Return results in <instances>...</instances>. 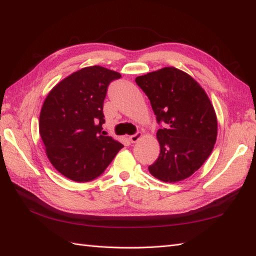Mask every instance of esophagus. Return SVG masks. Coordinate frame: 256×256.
Instances as JSON below:
<instances>
[{
	"mask_svg": "<svg viewBox=\"0 0 256 256\" xmlns=\"http://www.w3.org/2000/svg\"><path fill=\"white\" fill-rule=\"evenodd\" d=\"M142 138V134L141 132H137V134H132V136H129V140L132 141V144H136V142H138V141Z\"/></svg>",
	"mask_w": 256,
	"mask_h": 256,
	"instance_id": "esophagus-1",
	"label": "esophagus"
}]
</instances>
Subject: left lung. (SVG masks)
Instances as JSON below:
<instances>
[{"label":"left lung","instance_id":"8db88e82","mask_svg":"<svg viewBox=\"0 0 256 256\" xmlns=\"http://www.w3.org/2000/svg\"><path fill=\"white\" fill-rule=\"evenodd\" d=\"M150 100L158 122L160 156L149 166L156 178L176 183L194 174L212 153L218 122L214 106L200 83L174 66L136 78Z\"/></svg>","mask_w":256,"mask_h":256}]
</instances>
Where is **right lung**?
<instances>
[{"label":"right lung","mask_w":256,"mask_h":256,"mask_svg":"<svg viewBox=\"0 0 256 256\" xmlns=\"http://www.w3.org/2000/svg\"><path fill=\"white\" fill-rule=\"evenodd\" d=\"M120 73L86 66L60 81L44 100L39 134L54 168L76 182L98 178L124 148L102 132L103 104L112 81Z\"/></svg>","instance_id":"add662e5"}]
</instances>
